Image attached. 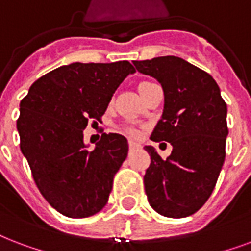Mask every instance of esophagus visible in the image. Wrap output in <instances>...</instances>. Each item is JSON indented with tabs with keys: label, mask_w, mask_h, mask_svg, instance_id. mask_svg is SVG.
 Returning <instances> with one entry per match:
<instances>
[{
	"label": "esophagus",
	"mask_w": 251,
	"mask_h": 251,
	"mask_svg": "<svg viewBox=\"0 0 251 251\" xmlns=\"http://www.w3.org/2000/svg\"><path fill=\"white\" fill-rule=\"evenodd\" d=\"M129 147H130V150H134V149H139V147H141V145H139L138 142H134V141H129Z\"/></svg>",
	"instance_id": "obj_1"
}]
</instances>
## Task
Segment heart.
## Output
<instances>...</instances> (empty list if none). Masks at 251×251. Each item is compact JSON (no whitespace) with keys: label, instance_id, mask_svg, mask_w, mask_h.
Masks as SVG:
<instances>
[{"label":"heart","instance_id":"heart-1","mask_svg":"<svg viewBox=\"0 0 251 251\" xmlns=\"http://www.w3.org/2000/svg\"><path fill=\"white\" fill-rule=\"evenodd\" d=\"M150 84H151V83H149V81H143V83L139 84V87H138L139 92L143 91V89H145V88H146L147 85H150ZM127 131H129L130 134H137V131H135V130H134V129H130V130H127Z\"/></svg>","mask_w":251,"mask_h":251}]
</instances>
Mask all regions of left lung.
Returning a JSON list of instances; mask_svg holds the SVG:
<instances>
[{"label": "left lung", "instance_id": "8db88e82", "mask_svg": "<svg viewBox=\"0 0 251 251\" xmlns=\"http://www.w3.org/2000/svg\"><path fill=\"white\" fill-rule=\"evenodd\" d=\"M134 66L155 77L164 92L163 114L150 139L172 145L167 159L145 147L151 158L143 177L147 200L166 217L194 215L213 192L225 160L226 104L215 79L181 57L135 60Z\"/></svg>", "mask_w": 251, "mask_h": 251}]
</instances>
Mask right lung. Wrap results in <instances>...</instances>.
Masks as SVG:
<instances>
[{"mask_svg": "<svg viewBox=\"0 0 251 251\" xmlns=\"http://www.w3.org/2000/svg\"><path fill=\"white\" fill-rule=\"evenodd\" d=\"M134 72L127 60L72 63L39 77L19 104L21 151L43 198L67 217H89L108 202L127 139L104 133L88 150L83 130L91 120L101 122L113 93Z\"/></svg>", "mask_w": 251, "mask_h": 251, "instance_id": "obj_1", "label": "right lung"}]
</instances>
